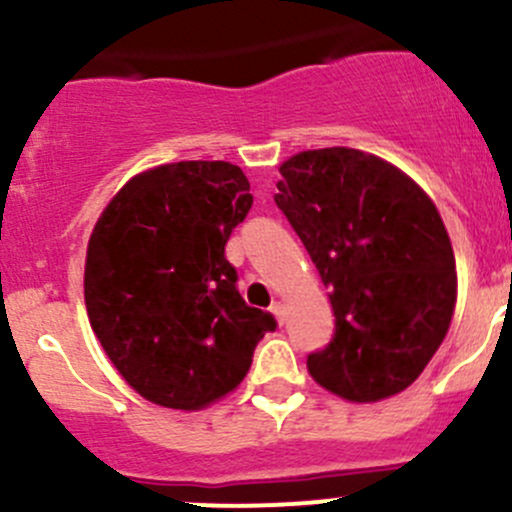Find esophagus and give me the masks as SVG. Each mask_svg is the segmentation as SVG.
Masks as SVG:
<instances>
[{
    "instance_id": "34e87169",
    "label": "esophagus",
    "mask_w": 512,
    "mask_h": 512,
    "mask_svg": "<svg viewBox=\"0 0 512 512\" xmlns=\"http://www.w3.org/2000/svg\"><path fill=\"white\" fill-rule=\"evenodd\" d=\"M270 312L275 314V319L277 322H285L287 319V304L285 302H280V299H277V302H272V307H270Z\"/></svg>"
}]
</instances>
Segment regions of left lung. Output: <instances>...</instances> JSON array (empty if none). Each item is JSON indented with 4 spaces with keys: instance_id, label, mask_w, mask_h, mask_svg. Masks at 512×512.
<instances>
[{
    "instance_id": "left-lung-1",
    "label": "left lung",
    "mask_w": 512,
    "mask_h": 512,
    "mask_svg": "<svg viewBox=\"0 0 512 512\" xmlns=\"http://www.w3.org/2000/svg\"><path fill=\"white\" fill-rule=\"evenodd\" d=\"M275 203L329 287L337 332L309 354L319 386L356 404L401 394L441 347L458 277L451 237L414 178L356 148L280 165Z\"/></svg>"
}]
</instances>
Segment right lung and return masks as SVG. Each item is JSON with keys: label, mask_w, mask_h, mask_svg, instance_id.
Here are the masks:
<instances>
[{"label": "right lung", "mask_w": 512, "mask_h": 512, "mask_svg": "<svg viewBox=\"0 0 512 512\" xmlns=\"http://www.w3.org/2000/svg\"><path fill=\"white\" fill-rule=\"evenodd\" d=\"M252 208L225 160H180L133 175L86 247L91 329L118 374L151 404L200 411L235 391L272 314L247 307L225 260Z\"/></svg>", "instance_id": "obj_1"}]
</instances>
